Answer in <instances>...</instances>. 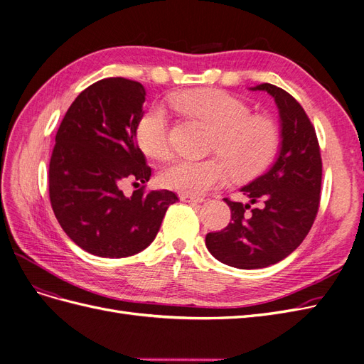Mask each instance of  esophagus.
Segmentation results:
<instances>
[{"mask_svg":"<svg viewBox=\"0 0 364 364\" xmlns=\"http://www.w3.org/2000/svg\"><path fill=\"white\" fill-rule=\"evenodd\" d=\"M181 200L182 202H203V197H199V196H190V194H181Z\"/></svg>","mask_w":364,"mask_h":364,"instance_id":"obj_1","label":"esophagus"}]
</instances>
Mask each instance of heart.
<instances>
[{
  "mask_svg": "<svg viewBox=\"0 0 364 364\" xmlns=\"http://www.w3.org/2000/svg\"><path fill=\"white\" fill-rule=\"evenodd\" d=\"M170 105L205 121L215 130L211 150L224 159L174 161L159 174L165 188L202 196L223 185L230 170L238 179L252 178L266 170L277 156L279 147L277 123L266 115H252L250 107L234 95L220 90H188L173 94ZM135 136L144 155L153 159L167 158L170 153L167 111L159 105L150 106L138 119Z\"/></svg>",
  "mask_w": 364,
  "mask_h": 364,
  "instance_id": "b5f03b06",
  "label": "heart"
}]
</instances>
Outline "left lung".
<instances>
[{"mask_svg":"<svg viewBox=\"0 0 364 364\" xmlns=\"http://www.w3.org/2000/svg\"><path fill=\"white\" fill-rule=\"evenodd\" d=\"M252 91H266L279 109V155L267 173L241 188L250 203L225 199L229 225L205 238L214 258L246 270L277 264L302 243L316 220L322 185L321 147L304 107L270 83Z\"/></svg>","mask_w":364,"mask_h":364,"instance_id":"8db88e82","label":"left lung"}]
</instances>
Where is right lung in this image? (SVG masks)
I'll use <instances>...</instances> for the list:
<instances>
[{
  "label": "right lung",
  "instance_id": "right-lung-1",
  "mask_svg": "<svg viewBox=\"0 0 364 364\" xmlns=\"http://www.w3.org/2000/svg\"><path fill=\"white\" fill-rule=\"evenodd\" d=\"M146 102L139 82L98 80L79 94L56 134L48 170L51 208L74 243L102 258H124L155 240L173 191L126 197V181L147 183L151 168L136 144L135 127Z\"/></svg>",
  "mask_w": 364,
  "mask_h": 364
}]
</instances>
